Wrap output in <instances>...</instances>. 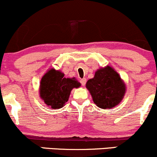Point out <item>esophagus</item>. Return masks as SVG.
<instances>
[{"mask_svg":"<svg viewBox=\"0 0 157 157\" xmlns=\"http://www.w3.org/2000/svg\"><path fill=\"white\" fill-rule=\"evenodd\" d=\"M80 83H81V85H82V86H84L85 85H86V79H85V78L81 79V80H80Z\"/></svg>","mask_w":157,"mask_h":157,"instance_id":"esophagus-1","label":"esophagus"}]
</instances>
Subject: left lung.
Segmentation results:
<instances>
[{
	"label": "left lung",
	"instance_id": "1",
	"mask_svg": "<svg viewBox=\"0 0 157 157\" xmlns=\"http://www.w3.org/2000/svg\"><path fill=\"white\" fill-rule=\"evenodd\" d=\"M86 88L94 102L102 109L117 105L126 91L125 84L119 74L109 66L97 70L94 77L87 81Z\"/></svg>",
	"mask_w": 157,
	"mask_h": 157
}]
</instances>
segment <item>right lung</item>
<instances>
[{"instance_id": "1", "label": "right lung", "mask_w": 157, "mask_h": 157, "mask_svg": "<svg viewBox=\"0 0 157 157\" xmlns=\"http://www.w3.org/2000/svg\"><path fill=\"white\" fill-rule=\"evenodd\" d=\"M80 86L75 77L66 78L63 73L51 68L41 79L40 96L51 109H60L68 100L71 90Z\"/></svg>"}]
</instances>
